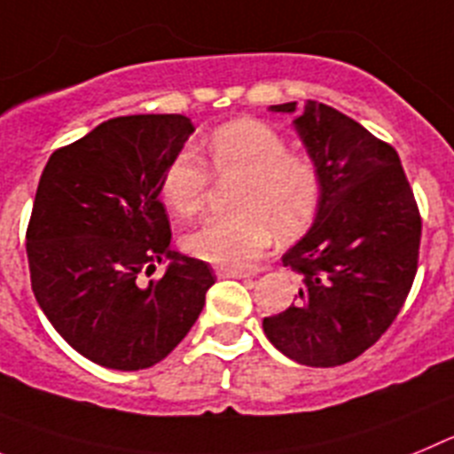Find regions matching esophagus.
<instances>
[{
    "mask_svg": "<svg viewBox=\"0 0 454 454\" xmlns=\"http://www.w3.org/2000/svg\"><path fill=\"white\" fill-rule=\"evenodd\" d=\"M215 273H217V278H247L248 276V271H244V269L226 267V264H217V267H215Z\"/></svg>",
    "mask_w": 454,
    "mask_h": 454,
    "instance_id": "obj_1",
    "label": "esophagus"
}]
</instances>
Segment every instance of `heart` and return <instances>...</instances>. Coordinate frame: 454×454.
Returning <instances> with one entry per match:
<instances>
[{
	"label": "heart",
	"mask_w": 454,
	"mask_h": 454,
	"mask_svg": "<svg viewBox=\"0 0 454 454\" xmlns=\"http://www.w3.org/2000/svg\"><path fill=\"white\" fill-rule=\"evenodd\" d=\"M210 168L219 181H237L231 215L210 217L183 237L190 255L212 264L248 267L271 244L294 237L314 222L321 201V171L305 153L289 151L276 129L257 120L219 126L207 145ZM212 175L185 149L167 165L160 197L171 210L192 217L207 203Z\"/></svg>",
	"instance_id": "heart-1"
}]
</instances>
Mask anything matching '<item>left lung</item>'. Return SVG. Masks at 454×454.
Instances as JSON below:
<instances>
[{"instance_id": "1", "label": "left lung", "mask_w": 454, "mask_h": 454, "mask_svg": "<svg viewBox=\"0 0 454 454\" xmlns=\"http://www.w3.org/2000/svg\"><path fill=\"white\" fill-rule=\"evenodd\" d=\"M271 110L294 113L296 101ZM294 124L321 171V201L308 235L283 255L301 289L262 325L289 359L330 369L353 362L394 324L419 269L423 222L389 142L312 99Z\"/></svg>"}]
</instances>
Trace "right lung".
I'll use <instances>...</instances> for the list:
<instances>
[{
    "mask_svg": "<svg viewBox=\"0 0 454 454\" xmlns=\"http://www.w3.org/2000/svg\"><path fill=\"white\" fill-rule=\"evenodd\" d=\"M185 115L115 117L51 153L27 226L31 289L76 353L117 371L158 364L183 341L215 285L210 264L171 251L160 201ZM170 262L149 284L160 262Z\"/></svg>",
    "mask_w": 454,
    "mask_h": 454,
    "instance_id": "obj_1",
    "label": "right lung"
}]
</instances>
